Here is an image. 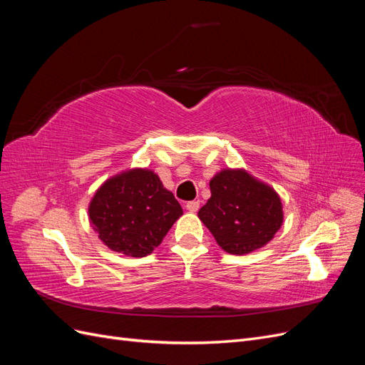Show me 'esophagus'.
Returning <instances> with one entry per match:
<instances>
[{"label": "esophagus", "mask_w": 365, "mask_h": 365, "mask_svg": "<svg viewBox=\"0 0 365 365\" xmlns=\"http://www.w3.org/2000/svg\"><path fill=\"white\" fill-rule=\"evenodd\" d=\"M200 201H189L185 204V208L189 210V212H192V213H195V212H197V210H200Z\"/></svg>", "instance_id": "34e87169"}]
</instances>
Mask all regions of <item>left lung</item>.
I'll return each instance as SVG.
<instances>
[{
    "label": "left lung",
    "instance_id": "left-lung-1",
    "mask_svg": "<svg viewBox=\"0 0 365 365\" xmlns=\"http://www.w3.org/2000/svg\"><path fill=\"white\" fill-rule=\"evenodd\" d=\"M210 190L212 197L197 216L227 252L242 256L267 245L282 227L279 195L245 170L219 172Z\"/></svg>",
    "mask_w": 365,
    "mask_h": 365
}]
</instances>
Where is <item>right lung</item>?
<instances>
[{"mask_svg": "<svg viewBox=\"0 0 365 365\" xmlns=\"http://www.w3.org/2000/svg\"><path fill=\"white\" fill-rule=\"evenodd\" d=\"M88 212L106 247L145 257L161 244L182 208L158 175L135 169L108 180L96 192Z\"/></svg>", "mask_w": 365, "mask_h": 365, "instance_id": "1", "label": "right lung"}]
</instances>
